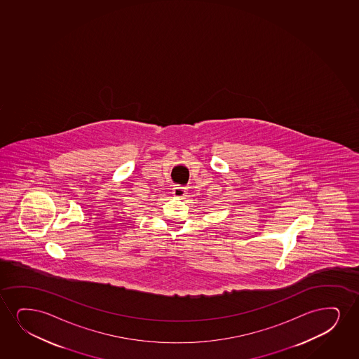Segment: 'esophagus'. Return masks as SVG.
I'll return each instance as SVG.
<instances>
[{
    "instance_id": "esophagus-1",
    "label": "esophagus",
    "mask_w": 359,
    "mask_h": 359,
    "mask_svg": "<svg viewBox=\"0 0 359 359\" xmlns=\"http://www.w3.org/2000/svg\"><path fill=\"white\" fill-rule=\"evenodd\" d=\"M173 196H176V198H183V196L187 194V188L186 187H180L176 186L172 189Z\"/></svg>"
}]
</instances>
